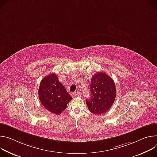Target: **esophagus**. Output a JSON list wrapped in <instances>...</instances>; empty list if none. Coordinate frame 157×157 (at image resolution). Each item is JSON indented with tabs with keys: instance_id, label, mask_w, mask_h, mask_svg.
Segmentation results:
<instances>
[{
	"instance_id": "obj_1",
	"label": "esophagus",
	"mask_w": 157,
	"mask_h": 157,
	"mask_svg": "<svg viewBox=\"0 0 157 157\" xmlns=\"http://www.w3.org/2000/svg\"><path fill=\"white\" fill-rule=\"evenodd\" d=\"M80 95V92H79V91H76V92H75L74 93V97H78V95Z\"/></svg>"
}]
</instances>
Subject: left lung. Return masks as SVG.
<instances>
[{
  "mask_svg": "<svg viewBox=\"0 0 157 157\" xmlns=\"http://www.w3.org/2000/svg\"><path fill=\"white\" fill-rule=\"evenodd\" d=\"M90 98L86 100L90 112L100 115L107 112L112 107L116 97L115 84L105 73L100 72L92 78Z\"/></svg>",
  "mask_w": 157,
  "mask_h": 157,
  "instance_id": "1",
  "label": "left lung"
}]
</instances>
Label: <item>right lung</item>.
<instances>
[{
    "instance_id": "obj_1",
    "label": "right lung",
    "mask_w": 157,
    "mask_h": 157,
    "mask_svg": "<svg viewBox=\"0 0 157 157\" xmlns=\"http://www.w3.org/2000/svg\"><path fill=\"white\" fill-rule=\"evenodd\" d=\"M39 97L44 108L56 115H60L64 111L72 99L56 74H49L42 80L39 88Z\"/></svg>"
}]
</instances>
